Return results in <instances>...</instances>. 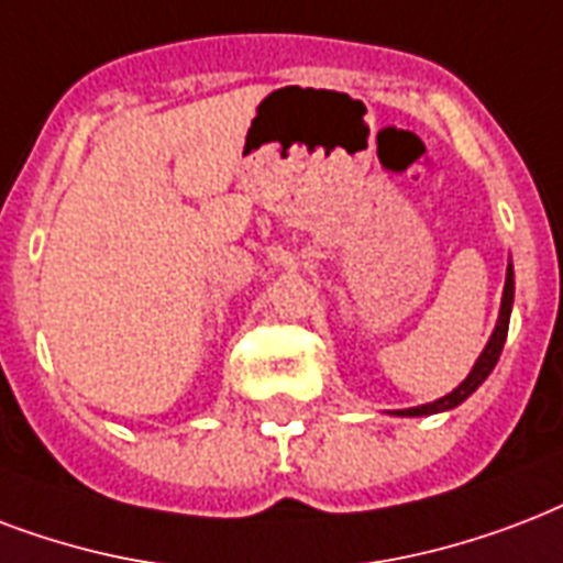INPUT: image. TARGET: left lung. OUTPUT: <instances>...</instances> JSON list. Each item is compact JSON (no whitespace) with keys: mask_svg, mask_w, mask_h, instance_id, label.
Segmentation results:
<instances>
[{"mask_svg":"<svg viewBox=\"0 0 563 563\" xmlns=\"http://www.w3.org/2000/svg\"><path fill=\"white\" fill-rule=\"evenodd\" d=\"M511 305H514V267L508 264V273H505V290H503V305H499V320H496V329L490 334V341H487L485 352L478 355V361L470 369V376L461 382L452 394L440 396L434 402L417 405V408H405V411H396L399 417H429V413H440V411H452V408H459L470 394H476L478 385L485 382L490 373H494L496 361L503 355L505 338H508V320H511Z\"/></svg>","mask_w":563,"mask_h":563,"instance_id":"8db88e82","label":"left lung"}]
</instances>
